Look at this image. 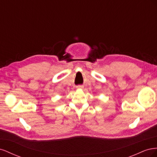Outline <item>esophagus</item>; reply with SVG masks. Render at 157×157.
<instances>
[{
    "label": "esophagus",
    "mask_w": 157,
    "mask_h": 157,
    "mask_svg": "<svg viewBox=\"0 0 157 157\" xmlns=\"http://www.w3.org/2000/svg\"><path fill=\"white\" fill-rule=\"evenodd\" d=\"M83 87H84L83 86H80H80H77V88H83Z\"/></svg>",
    "instance_id": "34e87169"
}]
</instances>
